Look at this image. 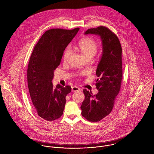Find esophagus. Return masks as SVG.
<instances>
[{"instance_id":"1","label":"esophagus","mask_w":154,"mask_h":154,"mask_svg":"<svg viewBox=\"0 0 154 154\" xmlns=\"http://www.w3.org/2000/svg\"><path fill=\"white\" fill-rule=\"evenodd\" d=\"M80 91V89L77 86H72V92H76Z\"/></svg>"}]
</instances>
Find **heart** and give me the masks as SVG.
<instances>
[{"mask_svg":"<svg viewBox=\"0 0 154 154\" xmlns=\"http://www.w3.org/2000/svg\"><path fill=\"white\" fill-rule=\"evenodd\" d=\"M78 48L80 52L83 54L86 59H91L93 57L98 51V45L97 42L91 38H86L80 40L78 43ZM72 53V48L71 45H68L64 51L63 59L66 61ZM85 72L79 73V75H84Z\"/></svg>","mask_w":154,"mask_h":154,"instance_id":"heart-1","label":"heart"}]
</instances>
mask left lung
Returning <instances> with one entry per match:
<instances>
[{
	"label": "left lung",
	"mask_w": 154,
	"mask_h": 154,
	"mask_svg": "<svg viewBox=\"0 0 154 154\" xmlns=\"http://www.w3.org/2000/svg\"><path fill=\"white\" fill-rule=\"evenodd\" d=\"M85 35L100 36L103 53L98 65L96 88L98 92L83 90L85 100L81 106L82 115L90 122H98L109 115L114 106L122 79V47L118 36L109 29L100 26L87 30Z\"/></svg>",
	"instance_id": "8db88e82"
}]
</instances>
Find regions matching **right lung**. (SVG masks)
<instances>
[{
  "label": "right lung",
  "mask_w": 154,
  "mask_h": 154,
  "mask_svg": "<svg viewBox=\"0 0 154 154\" xmlns=\"http://www.w3.org/2000/svg\"><path fill=\"white\" fill-rule=\"evenodd\" d=\"M72 30L51 29L47 30L35 45L27 67V85L34 108L38 116L54 121L63 114L66 97L71 87L53 86L54 71L60 65L63 51L76 35Z\"/></svg>",
  "instance_id": "obj_1"
}]
</instances>
